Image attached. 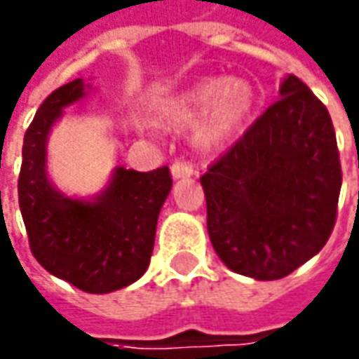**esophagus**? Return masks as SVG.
<instances>
[{
  "mask_svg": "<svg viewBox=\"0 0 359 359\" xmlns=\"http://www.w3.org/2000/svg\"><path fill=\"white\" fill-rule=\"evenodd\" d=\"M170 175H172L175 180L190 179V177H194V169H192V165H189V163H175L170 167Z\"/></svg>",
  "mask_w": 359,
  "mask_h": 359,
  "instance_id": "34e87169",
  "label": "esophagus"
}]
</instances>
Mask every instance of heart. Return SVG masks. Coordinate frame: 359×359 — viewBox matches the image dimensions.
I'll use <instances>...</instances> for the list:
<instances>
[{
  "label": "heart",
  "mask_w": 359,
  "mask_h": 359,
  "mask_svg": "<svg viewBox=\"0 0 359 359\" xmlns=\"http://www.w3.org/2000/svg\"><path fill=\"white\" fill-rule=\"evenodd\" d=\"M253 106L255 88L245 78L210 76L161 102L155 121L165 128H180L200 117L192 141L202 151H214L238 133Z\"/></svg>",
  "instance_id": "b5f03b06"
}]
</instances>
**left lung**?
I'll return each mask as SVG.
<instances>
[{
  "label": "left lung",
  "mask_w": 359,
  "mask_h": 359,
  "mask_svg": "<svg viewBox=\"0 0 359 359\" xmlns=\"http://www.w3.org/2000/svg\"><path fill=\"white\" fill-rule=\"evenodd\" d=\"M279 94L200 179L218 257L257 281L283 279L323 250L342 187L328 109L292 74Z\"/></svg>",
  "instance_id": "left-lung-1"
}]
</instances>
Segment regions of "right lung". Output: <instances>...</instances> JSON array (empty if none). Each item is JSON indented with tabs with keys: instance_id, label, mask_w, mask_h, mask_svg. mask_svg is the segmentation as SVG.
Instances as JSON below:
<instances>
[{
	"instance_id": "obj_1",
	"label": "right lung",
	"mask_w": 359,
	"mask_h": 359,
	"mask_svg": "<svg viewBox=\"0 0 359 359\" xmlns=\"http://www.w3.org/2000/svg\"><path fill=\"white\" fill-rule=\"evenodd\" d=\"M90 90L76 78L36 109L23 139L19 208L35 259L50 275L92 294L118 291L147 271L159 212L172 179L167 167L139 172L116 167L92 198L67 196L46 170L50 129Z\"/></svg>"
}]
</instances>
